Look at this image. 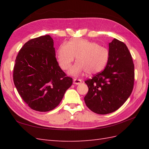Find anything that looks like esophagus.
Returning <instances> with one entry per match:
<instances>
[{
  "instance_id": "obj_1",
  "label": "esophagus",
  "mask_w": 149,
  "mask_h": 149,
  "mask_svg": "<svg viewBox=\"0 0 149 149\" xmlns=\"http://www.w3.org/2000/svg\"><path fill=\"white\" fill-rule=\"evenodd\" d=\"M82 81L81 79H74V84H76V85H78L81 83Z\"/></svg>"
}]
</instances>
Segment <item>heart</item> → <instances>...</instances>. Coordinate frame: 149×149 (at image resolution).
<instances>
[{
	"label": "heart",
	"instance_id": "heart-1",
	"mask_svg": "<svg viewBox=\"0 0 149 149\" xmlns=\"http://www.w3.org/2000/svg\"><path fill=\"white\" fill-rule=\"evenodd\" d=\"M76 57L77 62L72 66L69 74L77 76L83 72L97 74L105 67L109 52L106 47L86 39L74 38L62 43L57 51V59L61 69L66 70Z\"/></svg>",
	"mask_w": 149,
	"mask_h": 149
}]
</instances>
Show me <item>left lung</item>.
Returning <instances> with one entry per match:
<instances>
[{
	"mask_svg": "<svg viewBox=\"0 0 149 149\" xmlns=\"http://www.w3.org/2000/svg\"><path fill=\"white\" fill-rule=\"evenodd\" d=\"M106 68L85 81L88 91L86 105L93 112L106 115L115 111L131 95L134 86V66L124 43L114 38L109 43Z\"/></svg>",
	"mask_w": 149,
	"mask_h": 149,
	"instance_id": "8db88e82",
	"label": "left lung"
}]
</instances>
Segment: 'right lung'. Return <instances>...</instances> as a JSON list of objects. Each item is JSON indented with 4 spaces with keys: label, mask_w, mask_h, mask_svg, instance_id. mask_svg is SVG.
Listing matches in <instances>:
<instances>
[{
    "label": "right lung",
    "mask_w": 149,
    "mask_h": 149,
    "mask_svg": "<svg viewBox=\"0 0 149 149\" xmlns=\"http://www.w3.org/2000/svg\"><path fill=\"white\" fill-rule=\"evenodd\" d=\"M13 81L24 102L40 112L58 106L73 82L59 66L50 35L31 39L22 47L15 60Z\"/></svg>",
    "instance_id": "add662e5"
}]
</instances>
